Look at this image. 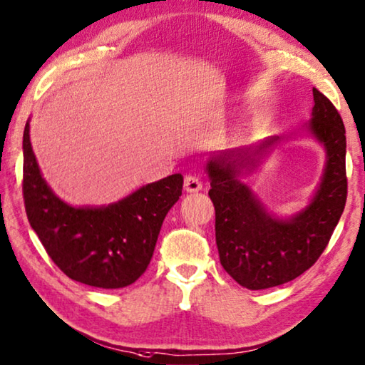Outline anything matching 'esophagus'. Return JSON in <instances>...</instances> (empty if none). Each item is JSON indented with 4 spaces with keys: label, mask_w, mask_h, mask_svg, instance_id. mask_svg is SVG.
Masks as SVG:
<instances>
[{
    "label": "esophagus",
    "mask_w": 365,
    "mask_h": 365,
    "mask_svg": "<svg viewBox=\"0 0 365 365\" xmlns=\"http://www.w3.org/2000/svg\"><path fill=\"white\" fill-rule=\"evenodd\" d=\"M183 188L187 190L188 193H196L203 188V183H201V178L196 175H187L183 182Z\"/></svg>",
    "instance_id": "1"
}]
</instances>
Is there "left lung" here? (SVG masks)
<instances>
[{
  "label": "left lung",
  "mask_w": 365,
  "mask_h": 365,
  "mask_svg": "<svg viewBox=\"0 0 365 365\" xmlns=\"http://www.w3.org/2000/svg\"><path fill=\"white\" fill-rule=\"evenodd\" d=\"M309 131L327 151L320 187L296 216L277 219L264 210L242 172L255 170L259 159L281 141L273 136L255 148H237L207 160L210 198L216 210V244L222 268L252 291L281 286L307 271L325 250L344 211L346 130L328 97L314 88Z\"/></svg>",
  "instance_id": "left-lung-1"
}]
</instances>
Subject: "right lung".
<instances>
[{"label":"right lung","instance_id":"obj_1","mask_svg":"<svg viewBox=\"0 0 365 365\" xmlns=\"http://www.w3.org/2000/svg\"><path fill=\"white\" fill-rule=\"evenodd\" d=\"M22 195L27 219L48 257L63 273L83 284L130 286L151 262L162 222L182 195V173L148 183L101 207H74L58 198L43 180L24 128Z\"/></svg>","mask_w":365,"mask_h":365}]
</instances>
